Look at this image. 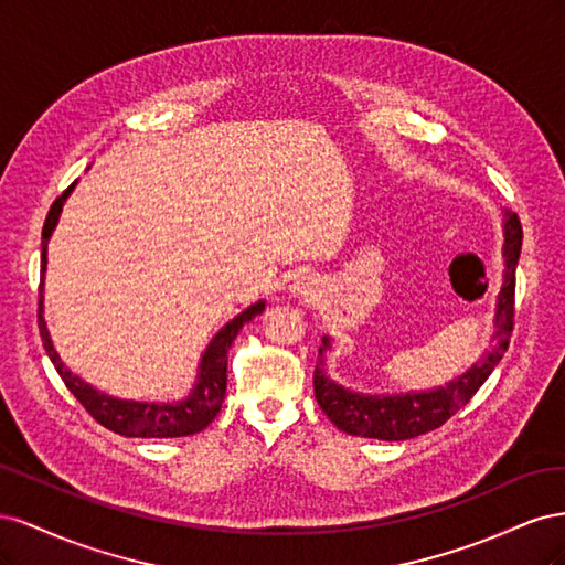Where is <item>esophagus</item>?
<instances>
[{
  "label": "esophagus",
  "mask_w": 565,
  "mask_h": 565,
  "mask_svg": "<svg viewBox=\"0 0 565 565\" xmlns=\"http://www.w3.org/2000/svg\"><path fill=\"white\" fill-rule=\"evenodd\" d=\"M287 289H289V295H292V297H299V299H306V301L316 299L318 292H320L318 280L313 276H303V273H299V276L289 280Z\"/></svg>",
  "instance_id": "obj_1"
}]
</instances>
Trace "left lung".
I'll return each mask as SVG.
<instances>
[{
	"label": "left lung",
	"mask_w": 565,
	"mask_h": 565,
	"mask_svg": "<svg viewBox=\"0 0 565 565\" xmlns=\"http://www.w3.org/2000/svg\"><path fill=\"white\" fill-rule=\"evenodd\" d=\"M521 241V221L514 212H507L502 245L504 276L498 303H494V332L490 337L492 347L467 372L457 374L446 386L405 393H361L341 386L330 380L328 370H324V365H328L324 363V355L332 351V337H322V344L318 349L320 358L313 370V388L322 413L330 417L339 431L361 438L407 440L438 429L459 407H465L473 398V393L483 386L492 370L502 361L509 347L511 330H514V287Z\"/></svg>",
	"instance_id": "obj_1"
}]
</instances>
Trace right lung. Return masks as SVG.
<instances>
[{
    "label": "right lung",
    "mask_w": 565,
    "mask_h": 565,
    "mask_svg": "<svg viewBox=\"0 0 565 565\" xmlns=\"http://www.w3.org/2000/svg\"><path fill=\"white\" fill-rule=\"evenodd\" d=\"M77 181L67 188V191L56 198V202L51 204V210L46 214L44 228H42V282H40V334L44 341L46 355L54 363L56 372L61 374V380L65 386L71 388L73 396L84 405L87 413L106 426V429L127 436V438H179V436H193L202 431L204 426L212 424V419L218 415L221 403H224L226 396V367H228V349L233 344V339L237 332L243 330V324L249 322L254 316H259L266 309V301L259 299L249 303L245 311L237 313L233 320H228L224 328H221L207 349L202 351L200 363H198V374H195V384L188 391V396L181 401H127V398H115L108 396V393L94 388L89 382H84L73 370L67 367L58 351L54 349V341H51L46 320H44V273H46V249L49 241L54 235L58 218L63 212L65 200L71 198L75 191Z\"/></svg>",
    "instance_id": "obj_1"
}]
</instances>
